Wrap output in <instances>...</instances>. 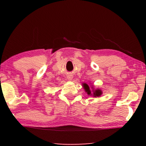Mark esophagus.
<instances>
[{"label": "esophagus", "mask_w": 146, "mask_h": 146, "mask_svg": "<svg viewBox=\"0 0 146 146\" xmlns=\"http://www.w3.org/2000/svg\"><path fill=\"white\" fill-rule=\"evenodd\" d=\"M73 76L71 75H69L68 76V79L69 80H71L73 79Z\"/></svg>", "instance_id": "esophagus-1"}]
</instances>
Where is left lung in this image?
Masks as SVG:
<instances>
[{
	"label": "left lung",
	"mask_w": 146,
	"mask_h": 146,
	"mask_svg": "<svg viewBox=\"0 0 146 146\" xmlns=\"http://www.w3.org/2000/svg\"><path fill=\"white\" fill-rule=\"evenodd\" d=\"M82 87L84 89V91L88 93L89 96H92V97L95 98L100 97L103 93L102 91L100 89H95L93 86H91V88L92 89V90H91L90 86H88L86 83H82Z\"/></svg>",
	"instance_id": "1"
}]
</instances>
